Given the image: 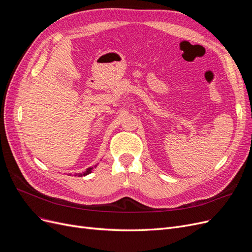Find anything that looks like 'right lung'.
<instances>
[{
	"mask_svg": "<svg viewBox=\"0 0 252 252\" xmlns=\"http://www.w3.org/2000/svg\"><path fill=\"white\" fill-rule=\"evenodd\" d=\"M93 169H94V167H89V168H87L86 171H84L83 173H79V177H83V175H87V174L91 173V170H93Z\"/></svg>",
	"mask_w": 252,
	"mask_h": 252,
	"instance_id": "add662e5",
	"label": "right lung"
}]
</instances>
